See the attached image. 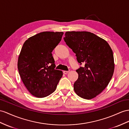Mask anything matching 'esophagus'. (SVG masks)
<instances>
[{"mask_svg": "<svg viewBox=\"0 0 129 129\" xmlns=\"http://www.w3.org/2000/svg\"><path fill=\"white\" fill-rule=\"evenodd\" d=\"M69 72V71H63V73L64 74H68Z\"/></svg>", "mask_w": 129, "mask_h": 129, "instance_id": "esophagus-1", "label": "esophagus"}]
</instances>
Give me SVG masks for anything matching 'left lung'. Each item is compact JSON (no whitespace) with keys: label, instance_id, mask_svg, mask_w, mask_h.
<instances>
[{"label":"left lung","instance_id":"1","mask_svg":"<svg viewBox=\"0 0 129 129\" xmlns=\"http://www.w3.org/2000/svg\"><path fill=\"white\" fill-rule=\"evenodd\" d=\"M64 38L83 67L74 84L78 96L87 100L100 94L110 82L114 70L113 52L107 42L89 31H67Z\"/></svg>","mask_w":129,"mask_h":129}]
</instances>
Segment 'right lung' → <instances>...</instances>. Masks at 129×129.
<instances>
[{"instance_id":"add662e5","label":"right lung","mask_w":129,"mask_h":129,"mask_svg":"<svg viewBox=\"0 0 129 129\" xmlns=\"http://www.w3.org/2000/svg\"><path fill=\"white\" fill-rule=\"evenodd\" d=\"M63 34L41 32L28 38L23 45L18 59V70L25 87L35 97L45 98L53 93L62 77V71L54 69L52 52Z\"/></svg>"}]
</instances>
